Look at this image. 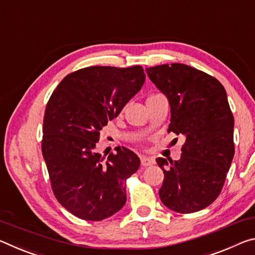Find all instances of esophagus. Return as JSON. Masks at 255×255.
<instances>
[{
  "label": "esophagus",
  "mask_w": 255,
  "mask_h": 255,
  "mask_svg": "<svg viewBox=\"0 0 255 255\" xmlns=\"http://www.w3.org/2000/svg\"><path fill=\"white\" fill-rule=\"evenodd\" d=\"M155 159L151 157H141V165L143 167H147V166H151L155 164Z\"/></svg>",
  "instance_id": "1"
}]
</instances>
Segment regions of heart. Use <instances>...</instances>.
<instances>
[{
  "mask_svg": "<svg viewBox=\"0 0 255 255\" xmlns=\"http://www.w3.org/2000/svg\"><path fill=\"white\" fill-rule=\"evenodd\" d=\"M152 96H155V95H152Z\"/></svg>",
  "mask_w": 255,
  "mask_h": 255,
  "instance_id": "obj_1",
  "label": "heart"
}]
</instances>
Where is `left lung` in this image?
Listing matches in <instances>:
<instances>
[{"label": "left lung", "instance_id": "8db88e82", "mask_svg": "<svg viewBox=\"0 0 255 255\" xmlns=\"http://www.w3.org/2000/svg\"><path fill=\"white\" fill-rule=\"evenodd\" d=\"M170 106L168 132L185 137L179 160L157 158L165 178L161 202L179 214L202 210L223 190L234 152V116L216 78L173 63L145 70Z\"/></svg>", "mask_w": 255, "mask_h": 255}]
</instances>
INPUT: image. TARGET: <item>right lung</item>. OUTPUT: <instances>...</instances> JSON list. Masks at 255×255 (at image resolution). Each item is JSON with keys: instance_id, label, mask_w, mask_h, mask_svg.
Here are the masks:
<instances>
[{"instance_id": "1", "label": "right lung", "mask_w": 255, "mask_h": 255, "mask_svg": "<svg viewBox=\"0 0 255 255\" xmlns=\"http://www.w3.org/2000/svg\"><path fill=\"white\" fill-rule=\"evenodd\" d=\"M142 66H89L66 76L46 105L41 152L57 201L78 218L99 222L122 209L127 179L140 167L116 147L107 160L96 149L100 131L143 86Z\"/></svg>"}]
</instances>
